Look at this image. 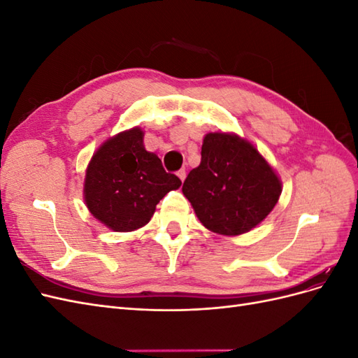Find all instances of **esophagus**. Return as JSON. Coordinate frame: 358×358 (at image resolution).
<instances>
[{"label":"esophagus","instance_id":"1","mask_svg":"<svg viewBox=\"0 0 358 358\" xmlns=\"http://www.w3.org/2000/svg\"><path fill=\"white\" fill-rule=\"evenodd\" d=\"M178 176H179V179L183 182L185 180V178H187V171H185V169H182V170H179L178 171Z\"/></svg>","mask_w":358,"mask_h":358}]
</instances>
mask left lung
Segmentation results:
<instances>
[{
    "label": "left lung",
    "instance_id": "1",
    "mask_svg": "<svg viewBox=\"0 0 358 358\" xmlns=\"http://www.w3.org/2000/svg\"><path fill=\"white\" fill-rule=\"evenodd\" d=\"M182 192L206 229L239 236L273 210L282 182L251 142L220 131L204 136L200 166L189 171Z\"/></svg>",
    "mask_w": 358,
    "mask_h": 358
}]
</instances>
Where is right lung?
<instances>
[{
  "label": "right lung",
  "instance_id": "obj_1",
  "mask_svg": "<svg viewBox=\"0 0 358 358\" xmlns=\"http://www.w3.org/2000/svg\"><path fill=\"white\" fill-rule=\"evenodd\" d=\"M143 129L134 127L107 138L95 150L83 183V200L95 220L119 233L145 227L157 204L182 182L148 152Z\"/></svg>",
  "mask_w": 358,
  "mask_h": 358
}]
</instances>
